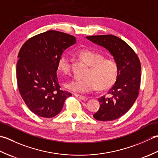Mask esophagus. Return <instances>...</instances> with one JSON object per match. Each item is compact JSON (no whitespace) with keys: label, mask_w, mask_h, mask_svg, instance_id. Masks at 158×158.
I'll return each instance as SVG.
<instances>
[{"label":"esophagus","mask_w":158,"mask_h":158,"mask_svg":"<svg viewBox=\"0 0 158 158\" xmlns=\"http://www.w3.org/2000/svg\"><path fill=\"white\" fill-rule=\"evenodd\" d=\"M75 96L76 97H77V98H79V99L83 100V101H86V100H88V98H87V97H85V96H81V95H79V94H75Z\"/></svg>","instance_id":"34e87169"}]
</instances>
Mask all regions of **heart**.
Returning <instances> with one entry per match:
<instances>
[{
    "label": "heart",
    "mask_w": 158,
    "mask_h": 158,
    "mask_svg": "<svg viewBox=\"0 0 158 158\" xmlns=\"http://www.w3.org/2000/svg\"><path fill=\"white\" fill-rule=\"evenodd\" d=\"M77 58L89 66L85 73V78H75L66 83V88L77 93H87L98 88L106 90L114 85L118 76V65L115 60L105 58L100 53L88 49L77 50ZM71 57L68 53L60 56L58 69L67 75L71 69Z\"/></svg>",
    "instance_id": "b5f03b06"
}]
</instances>
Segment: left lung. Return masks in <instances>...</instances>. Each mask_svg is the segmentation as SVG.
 Returning <instances> with one entry per match:
<instances>
[{"label":"left lung","instance_id":"8db88e82","mask_svg":"<svg viewBox=\"0 0 158 158\" xmlns=\"http://www.w3.org/2000/svg\"><path fill=\"white\" fill-rule=\"evenodd\" d=\"M92 42L111 53L118 65V76L106 96L98 98L100 109L93 117L96 120L113 121L123 115L139 96L141 66L138 56L123 40L112 35L88 36Z\"/></svg>","mask_w":158,"mask_h":158}]
</instances>
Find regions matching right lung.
Masks as SVG:
<instances>
[{
    "label": "right lung",
    "mask_w": 158,
    "mask_h": 158,
    "mask_svg": "<svg viewBox=\"0 0 158 158\" xmlns=\"http://www.w3.org/2000/svg\"><path fill=\"white\" fill-rule=\"evenodd\" d=\"M75 43L73 35L48 31L30 38L20 49L16 67L19 92L37 116L57 115L65 100L72 96L60 89L56 71L60 56Z\"/></svg>",
    "instance_id": "right-lung-1"
}]
</instances>
